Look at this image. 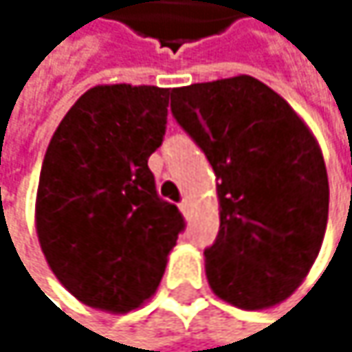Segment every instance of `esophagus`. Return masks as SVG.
Wrapping results in <instances>:
<instances>
[{"label":"esophagus","mask_w":352,"mask_h":352,"mask_svg":"<svg viewBox=\"0 0 352 352\" xmlns=\"http://www.w3.org/2000/svg\"><path fill=\"white\" fill-rule=\"evenodd\" d=\"M179 210H182L184 217L188 219V217H190V202H188V200H182V202H179Z\"/></svg>","instance_id":"1"}]
</instances>
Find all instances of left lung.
I'll return each mask as SVG.
<instances>
[{"instance_id": "8db88e82", "label": "left lung", "mask_w": 352, "mask_h": 352, "mask_svg": "<svg viewBox=\"0 0 352 352\" xmlns=\"http://www.w3.org/2000/svg\"><path fill=\"white\" fill-rule=\"evenodd\" d=\"M170 112L217 175L221 225L204 250L212 292L240 309L288 298L315 263L330 186L307 124L248 74L170 91Z\"/></svg>"}]
</instances>
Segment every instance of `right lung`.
<instances>
[{
    "label": "right lung",
    "instance_id": "obj_1",
    "mask_svg": "<svg viewBox=\"0 0 352 352\" xmlns=\"http://www.w3.org/2000/svg\"><path fill=\"white\" fill-rule=\"evenodd\" d=\"M168 89L98 85L66 112L37 190V236L81 302L127 313L158 288L186 221L162 200L148 158L166 131Z\"/></svg>",
    "mask_w": 352,
    "mask_h": 352
}]
</instances>
